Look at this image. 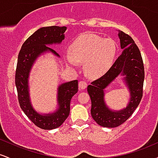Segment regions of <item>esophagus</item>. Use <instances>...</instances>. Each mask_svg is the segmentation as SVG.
<instances>
[{
    "label": "esophagus",
    "mask_w": 158,
    "mask_h": 158,
    "mask_svg": "<svg viewBox=\"0 0 158 158\" xmlns=\"http://www.w3.org/2000/svg\"><path fill=\"white\" fill-rule=\"evenodd\" d=\"M88 86V84H87L86 81H80L79 82V89H85Z\"/></svg>",
    "instance_id": "obj_1"
}]
</instances>
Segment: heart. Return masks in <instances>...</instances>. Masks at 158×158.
I'll return each instance as SVG.
<instances>
[{
  "label": "heart",
  "instance_id": "b5f03b06",
  "mask_svg": "<svg viewBox=\"0 0 158 158\" xmlns=\"http://www.w3.org/2000/svg\"><path fill=\"white\" fill-rule=\"evenodd\" d=\"M117 46L111 39H103L94 33L79 35L69 48L66 56L68 65L76 68L78 62H84L85 70L90 77L104 75L113 64L117 55Z\"/></svg>",
  "mask_w": 158,
  "mask_h": 158
}]
</instances>
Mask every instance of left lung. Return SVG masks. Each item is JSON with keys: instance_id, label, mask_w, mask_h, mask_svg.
I'll use <instances>...</instances> for the list:
<instances>
[{"instance_id": "obj_1", "label": "left lung", "mask_w": 158, "mask_h": 158, "mask_svg": "<svg viewBox=\"0 0 158 158\" xmlns=\"http://www.w3.org/2000/svg\"><path fill=\"white\" fill-rule=\"evenodd\" d=\"M120 47L125 49L108 71L88 86L91 100L92 117L97 124L106 128H115L129 118L139 106L143 97L145 72L143 59L133 39L123 31H119ZM119 75H124L130 91V100L126 108L112 111L104 102V90Z\"/></svg>"}]
</instances>
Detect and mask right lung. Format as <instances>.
<instances>
[{"mask_svg":"<svg viewBox=\"0 0 158 158\" xmlns=\"http://www.w3.org/2000/svg\"><path fill=\"white\" fill-rule=\"evenodd\" d=\"M66 27H46L39 29L24 41L20 50L15 71V85L20 107L36 126L51 130L61 126L70 114V103L78 91V81L73 80L59 85L57 100L59 108L54 113L40 114L32 108L29 95L28 78L32 64L39 56L50 51L59 54L46 45L60 44L64 39Z\"/></svg>","mask_w":158,"mask_h":158,"instance_id":"obj_1","label":"right lung"}]
</instances>
